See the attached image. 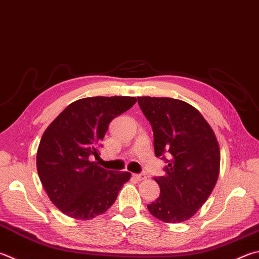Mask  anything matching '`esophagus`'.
Wrapping results in <instances>:
<instances>
[{"mask_svg": "<svg viewBox=\"0 0 259 259\" xmlns=\"http://www.w3.org/2000/svg\"><path fill=\"white\" fill-rule=\"evenodd\" d=\"M133 177L136 179V180H138V181L144 180V179H146V176L142 175V173H140V175H133Z\"/></svg>", "mask_w": 259, "mask_h": 259, "instance_id": "esophagus-1", "label": "esophagus"}]
</instances>
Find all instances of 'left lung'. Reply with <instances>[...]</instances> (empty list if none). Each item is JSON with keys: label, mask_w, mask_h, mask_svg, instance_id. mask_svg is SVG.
I'll return each instance as SVG.
<instances>
[{"label": "left lung", "mask_w": 259, "mask_h": 259, "mask_svg": "<svg viewBox=\"0 0 259 259\" xmlns=\"http://www.w3.org/2000/svg\"><path fill=\"white\" fill-rule=\"evenodd\" d=\"M138 104L153 128L155 155L167 163L165 176L154 178L161 194L147 208L163 222H185L204 205L218 181V139L200 112L186 102L144 96Z\"/></svg>", "instance_id": "1"}]
</instances>
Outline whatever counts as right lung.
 Listing matches in <instances>:
<instances>
[{
	"label": "right lung",
	"mask_w": 259,
	"mask_h": 259,
	"mask_svg": "<svg viewBox=\"0 0 259 259\" xmlns=\"http://www.w3.org/2000/svg\"><path fill=\"white\" fill-rule=\"evenodd\" d=\"M136 102L130 96L81 98L44 131L37 149V172L49 198L63 214L91 220L105 213L129 181L131 173L105 170L89 157H98L110 122Z\"/></svg>",
	"instance_id": "obj_1"
}]
</instances>
